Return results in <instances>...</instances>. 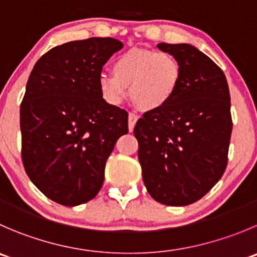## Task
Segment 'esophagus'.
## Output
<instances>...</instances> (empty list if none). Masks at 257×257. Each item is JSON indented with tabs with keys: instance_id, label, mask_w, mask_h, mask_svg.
Listing matches in <instances>:
<instances>
[{
	"instance_id": "34e87169",
	"label": "esophagus",
	"mask_w": 257,
	"mask_h": 257,
	"mask_svg": "<svg viewBox=\"0 0 257 257\" xmlns=\"http://www.w3.org/2000/svg\"><path fill=\"white\" fill-rule=\"evenodd\" d=\"M139 119V115H137V114L134 113H129V116H128V124H129V131H133L134 129V125H136V123L138 121Z\"/></svg>"
}]
</instances>
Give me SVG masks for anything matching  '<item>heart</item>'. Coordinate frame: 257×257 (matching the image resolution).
I'll list each match as a JSON object with an SVG mask.
<instances>
[{"instance_id":"1","label":"heart","mask_w":257,"mask_h":257,"mask_svg":"<svg viewBox=\"0 0 257 257\" xmlns=\"http://www.w3.org/2000/svg\"><path fill=\"white\" fill-rule=\"evenodd\" d=\"M113 74L98 78L100 95L106 103L119 105L128 94L144 110H158L173 99L181 85L182 66L176 56L157 50L132 49L118 55Z\"/></svg>"}]
</instances>
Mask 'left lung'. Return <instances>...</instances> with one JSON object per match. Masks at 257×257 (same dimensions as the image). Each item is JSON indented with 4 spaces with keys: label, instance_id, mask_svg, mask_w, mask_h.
Instances as JSON below:
<instances>
[{
    "label": "left lung",
    "instance_id": "8db88e82",
    "mask_svg": "<svg viewBox=\"0 0 257 257\" xmlns=\"http://www.w3.org/2000/svg\"><path fill=\"white\" fill-rule=\"evenodd\" d=\"M157 46L177 57L182 80L166 106L137 121L138 158L147 191L157 202L187 206L201 200L227 166L230 91L223 71L195 46Z\"/></svg>",
    "mask_w": 257,
    "mask_h": 257
}]
</instances>
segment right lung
Returning <instances> with one entry per match:
<instances>
[{
  "mask_svg": "<svg viewBox=\"0 0 257 257\" xmlns=\"http://www.w3.org/2000/svg\"><path fill=\"white\" fill-rule=\"evenodd\" d=\"M121 47L111 37L66 42L42 55L30 74L20 106L22 162L32 183L60 205L98 195L106 159L128 133V113L98 88L104 64Z\"/></svg>",
  "mask_w": 257,
  "mask_h": 257,
  "instance_id": "obj_1",
  "label": "right lung"
}]
</instances>
